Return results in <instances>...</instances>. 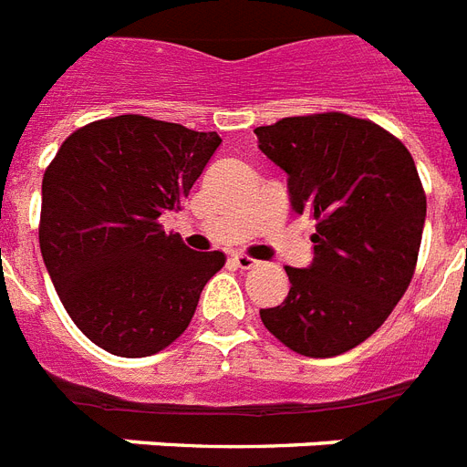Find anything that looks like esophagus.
<instances>
[{
  "label": "esophagus",
  "mask_w": 467,
  "mask_h": 467,
  "mask_svg": "<svg viewBox=\"0 0 467 467\" xmlns=\"http://www.w3.org/2000/svg\"><path fill=\"white\" fill-rule=\"evenodd\" d=\"M233 259H234V264L240 266V269H254L256 264H259L256 259H252V256H247V254H234Z\"/></svg>",
  "instance_id": "esophagus-1"
}]
</instances>
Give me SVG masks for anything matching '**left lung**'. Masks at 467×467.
I'll return each instance as SVG.
<instances>
[{
    "label": "left lung",
    "instance_id": "obj_1",
    "mask_svg": "<svg viewBox=\"0 0 467 467\" xmlns=\"http://www.w3.org/2000/svg\"><path fill=\"white\" fill-rule=\"evenodd\" d=\"M288 176L298 215L317 220L312 262L285 266L291 291L264 327L312 358L344 354L383 325L412 281L427 196L412 155L376 123L315 113L256 128Z\"/></svg>",
    "mask_w": 467,
    "mask_h": 467
}]
</instances>
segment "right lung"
<instances>
[{"label":"right lung","mask_w":467,"mask_h":467,"mask_svg":"<svg viewBox=\"0 0 467 467\" xmlns=\"http://www.w3.org/2000/svg\"><path fill=\"white\" fill-rule=\"evenodd\" d=\"M220 142L128 113L79 128L46 169L40 254L69 317L109 354L142 358L169 347L223 269V252H193L160 225Z\"/></svg>","instance_id":"add662e5"}]
</instances>
